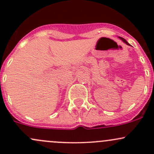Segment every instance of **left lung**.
Segmentation results:
<instances>
[{
	"label": "left lung",
	"mask_w": 154,
	"mask_h": 154,
	"mask_svg": "<svg viewBox=\"0 0 154 154\" xmlns=\"http://www.w3.org/2000/svg\"><path fill=\"white\" fill-rule=\"evenodd\" d=\"M120 38H121V39H122V41H123V42H125V43H126V44H127V45H130V44H129V43H128V42H127V41H126V40L125 39V38H122V37H120Z\"/></svg>",
	"instance_id": "left-lung-1"
}]
</instances>
